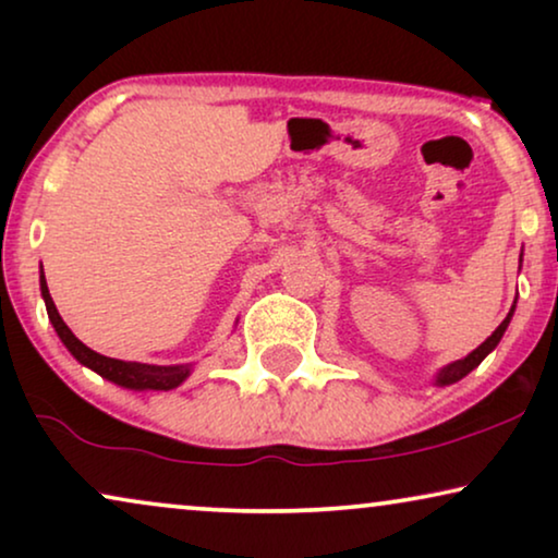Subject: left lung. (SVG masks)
Listing matches in <instances>:
<instances>
[{
    "mask_svg": "<svg viewBox=\"0 0 558 558\" xmlns=\"http://www.w3.org/2000/svg\"><path fill=\"white\" fill-rule=\"evenodd\" d=\"M510 317H513V310L508 312V317L502 319V323L498 325V330H495V332L490 335V338H487V340L483 342V345L472 350V353H470L468 357H462V361H454V363L445 365V368H441V371L437 373V386H449V384H457V380L468 376L470 371H475L477 365L485 361V355H487V353H493L495 345H498V342H500L502 332H506V330H508V325H510Z\"/></svg>",
    "mask_w": 558,
    "mask_h": 558,
    "instance_id": "8db88e82",
    "label": "left lung"
}]
</instances>
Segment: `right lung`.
Instances as JSON below:
<instances>
[{
	"mask_svg": "<svg viewBox=\"0 0 558 558\" xmlns=\"http://www.w3.org/2000/svg\"><path fill=\"white\" fill-rule=\"evenodd\" d=\"M40 292L48 307V317L52 327H56L58 338L63 340V345L71 350V355L86 368L96 371L98 376H104L111 384L132 388V391H170L178 388L182 380L190 376V365H149V363H134V361H117V357H106L96 350L83 345V342L71 332V327L63 323V317L58 315L56 302L48 292V281L45 274H40Z\"/></svg>",
	"mask_w": 558,
	"mask_h": 558,
	"instance_id": "add662e5",
	"label": "right lung"
}]
</instances>
